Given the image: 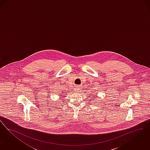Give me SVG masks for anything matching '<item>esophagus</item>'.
Segmentation results:
<instances>
[{
	"mask_svg": "<svg viewBox=\"0 0 150 150\" xmlns=\"http://www.w3.org/2000/svg\"><path fill=\"white\" fill-rule=\"evenodd\" d=\"M81 91V89H79V88H76L75 90H74V92H79Z\"/></svg>",
	"mask_w": 150,
	"mask_h": 150,
	"instance_id": "esophagus-1",
	"label": "esophagus"
}]
</instances>
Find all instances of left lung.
<instances>
[{
	"instance_id": "obj_1",
	"label": "left lung",
	"mask_w": 150,
	"mask_h": 150,
	"mask_svg": "<svg viewBox=\"0 0 150 150\" xmlns=\"http://www.w3.org/2000/svg\"><path fill=\"white\" fill-rule=\"evenodd\" d=\"M94 97H95V95H94Z\"/></svg>"
}]
</instances>
